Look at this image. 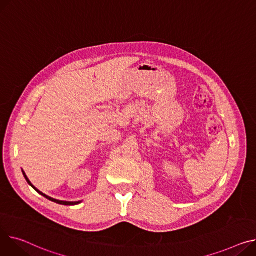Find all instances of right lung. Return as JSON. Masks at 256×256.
Wrapping results in <instances>:
<instances>
[{
    "mask_svg": "<svg viewBox=\"0 0 256 256\" xmlns=\"http://www.w3.org/2000/svg\"><path fill=\"white\" fill-rule=\"evenodd\" d=\"M22 174H24V178H26V180L28 181V183L32 187L34 190H35L38 194H40L41 196H43L44 198H46L47 200H51V202H56V204H60V205H66V206H72V205H78V204H80L81 202L79 200V202H66V200H56V198H50V196H46L45 194H43V192H41L39 190H37L35 186H34L32 183H30V181L28 180V178L26 177V173L22 171Z\"/></svg>",
    "mask_w": 256,
    "mask_h": 256,
    "instance_id": "obj_1",
    "label": "right lung"
}]
</instances>
